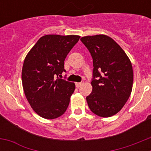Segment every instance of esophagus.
<instances>
[{
  "label": "esophagus",
  "instance_id": "34e87169",
  "mask_svg": "<svg viewBox=\"0 0 151 151\" xmlns=\"http://www.w3.org/2000/svg\"><path fill=\"white\" fill-rule=\"evenodd\" d=\"M82 82H76V86L77 88H79L81 85H82Z\"/></svg>",
  "mask_w": 151,
  "mask_h": 151
}]
</instances>
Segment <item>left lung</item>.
<instances>
[{
    "label": "left lung",
    "instance_id": "left-lung-1",
    "mask_svg": "<svg viewBox=\"0 0 151 151\" xmlns=\"http://www.w3.org/2000/svg\"><path fill=\"white\" fill-rule=\"evenodd\" d=\"M93 59L92 92L86 97L94 114L110 117L120 111L132 90L130 60L113 38L105 35L81 38Z\"/></svg>",
    "mask_w": 151,
    "mask_h": 151
}]
</instances>
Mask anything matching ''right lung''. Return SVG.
Here are the masks:
<instances>
[{"mask_svg":"<svg viewBox=\"0 0 151 151\" xmlns=\"http://www.w3.org/2000/svg\"><path fill=\"white\" fill-rule=\"evenodd\" d=\"M78 35H47L39 38L25 58L22 70L24 93L34 111L47 119L66 112L76 86L60 78L66 56Z\"/></svg>","mask_w":151,"mask_h":151,"instance_id":"obj_1","label":"right lung"}]
</instances>
